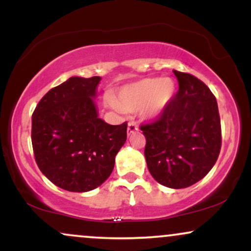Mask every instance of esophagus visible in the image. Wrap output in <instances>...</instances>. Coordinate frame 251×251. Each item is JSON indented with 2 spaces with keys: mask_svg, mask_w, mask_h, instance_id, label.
<instances>
[{
  "mask_svg": "<svg viewBox=\"0 0 251 251\" xmlns=\"http://www.w3.org/2000/svg\"><path fill=\"white\" fill-rule=\"evenodd\" d=\"M138 126H137V124H135L134 122H131V123H128V127H127V134L128 135H131L132 133H134L135 131H138Z\"/></svg>",
  "mask_w": 251,
  "mask_h": 251,
  "instance_id": "34e87169",
  "label": "esophagus"
}]
</instances>
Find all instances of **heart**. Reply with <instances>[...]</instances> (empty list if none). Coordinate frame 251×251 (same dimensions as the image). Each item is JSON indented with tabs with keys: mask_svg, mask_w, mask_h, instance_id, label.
<instances>
[{
	"mask_svg": "<svg viewBox=\"0 0 251 251\" xmlns=\"http://www.w3.org/2000/svg\"><path fill=\"white\" fill-rule=\"evenodd\" d=\"M176 94V83L170 77H148L125 86L118 93L117 100L108 99L116 109L137 111L145 117H157L166 108Z\"/></svg>",
	"mask_w": 251,
	"mask_h": 251,
	"instance_id": "obj_1",
	"label": "heart"
}]
</instances>
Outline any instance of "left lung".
Here are the masks:
<instances>
[{
	"instance_id": "left-lung-1",
	"label": "left lung",
	"mask_w": 251,
	"mask_h": 251,
	"mask_svg": "<svg viewBox=\"0 0 251 251\" xmlns=\"http://www.w3.org/2000/svg\"><path fill=\"white\" fill-rule=\"evenodd\" d=\"M179 89L160 116L143 124L150 174L172 189L194 185L215 165L222 146L221 118L208 86L189 73L174 71Z\"/></svg>"
}]
</instances>
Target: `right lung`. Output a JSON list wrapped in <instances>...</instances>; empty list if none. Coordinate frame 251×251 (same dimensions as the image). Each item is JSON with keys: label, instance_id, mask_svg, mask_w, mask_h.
<instances>
[{"label": "right lung", "instance_id": "add662e5", "mask_svg": "<svg viewBox=\"0 0 251 251\" xmlns=\"http://www.w3.org/2000/svg\"><path fill=\"white\" fill-rule=\"evenodd\" d=\"M101 77L72 76L51 88L31 117V144L41 172L72 192L98 188L112 174L127 138V123L109 125L92 98Z\"/></svg>", "mask_w": 251, "mask_h": 251}]
</instances>
